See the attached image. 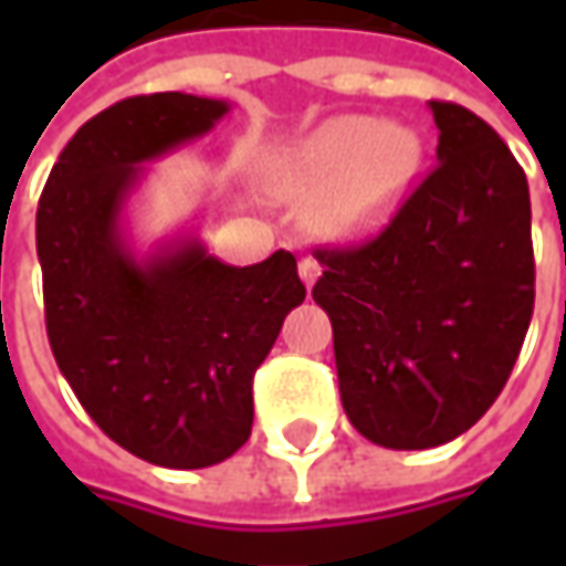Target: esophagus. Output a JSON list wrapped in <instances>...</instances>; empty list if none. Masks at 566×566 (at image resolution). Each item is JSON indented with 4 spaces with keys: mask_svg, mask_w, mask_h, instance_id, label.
Returning <instances> with one entry per match:
<instances>
[{
    "mask_svg": "<svg viewBox=\"0 0 566 566\" xmlns=\"http://www.w3.org/2000/svg\"><path fill=\"white\" fill-rule=\"evenodd\" d=\"M298 276H302L305 286H315V280L321 276V264H317L315 258H302L298 261Z\"/></svg>",
    "mask_w": 566,
    "mask_h": 566,
    "instance_id": "34e87169",
    "label": "esophagus"
}]
</instances>
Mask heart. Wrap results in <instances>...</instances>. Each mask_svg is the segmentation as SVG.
Masks as SVG:
<instances>
[{"label": "heart", "mask_w": 566, "mask_h": 566, "mask_svg": "<svg viewBox=\"0 0 566 566\" xmlns=\"http://www.w3.org/2000/svg\"><path fill=\"white\" fill-rule=\"evenodd\" d=\"M424 160L419 128L375 116H334L271 157L264 176L290 198H315L324 239L361 242L390 223Z\"/></svg>", "instance_id": "b5f03b06"}]
</instances>
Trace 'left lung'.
Masks as SVG:
<instances>
[{
  "instance_id": "1",
  "label": "left lung",
  "mask_w": 566,
  "mask_h": 566,
  "mask_svg": "<svg viewBox=\"0 0 566 566\" xmlns=\"http://www.w3.org/2000/svg\"><path fill=\"white\" fill-rule=\"evenodd\" d=\"M438 166L378 239L317 251L339 400L371 444L428 450L497 400L533 321L530 186L489 122L428 103Z\"/></svg>"
}]
</instances>
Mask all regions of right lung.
Listing matches in <instances>:
<instances>
[{
    "label": "right lung",
    "mask_w": 566,
    "mask_h": 566,
    "mask_svg": "<svg viewBox=\"0 0 566 566\" xmlns=\"http://www.w3.org/2000/svg\"><path fill=\"white\" fill-rule=\"evenodd\" d=\"M229 99L128 97L65 144L36 207L46 334L87 416L154 467L205 469L249 441L251 378L305 286L290 251L232 268L198 229L138 251L128 205L154 160L205 138Z\"/></svg>",
    "instance_id": "add662e5"
}]
</instances>
